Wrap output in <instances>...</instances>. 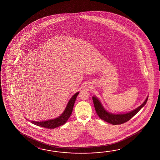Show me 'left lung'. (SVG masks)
<instances>
[{
	"mask_svg": "<svg viewBox=\"0 0 160 160\" xmlns=\"http://www.w3.org/2000/svg\"><path fill=\"white\" fill-rule=\"evenodd\" d=\"M148 98V96L147 97L146 99L145 100L143 103L136 109L129 112L128 113L118 114L109 113L105 110L104 108L103 107V106L102 104V103L100 102L99 100L98 99L97 97H92V100L94 102L95 111L98 115L99 117V118L108 123H110L113 125H117V124H121L126 123L127 121L130 120L133 116L136 115L137 113L141 110L142 108L146 104Z\"/></svg>",
	"mask_w": 160,
	"mask_h": 160,
	"instance_id": "1",
	"label": "left lung"
}]
</instances>
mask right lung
Here are the masks:
<instances>
[{
    "label": "right lung",
    "instance_id": "right-lung-1",
    "mask_svg": "<svg viewBox=\"0 0 160 160\" xmlns=\"http://www.w3.org/2000/svg\"><path fill=\"white\" fill-rule=\"evenodd\" d=\"M79 94V92H78L71 97V99L68 101V105L66 106L65 110L63 111V113L58 118L42 122L31 121V122L36 126L48 129H54L59 126L63 125L68 120L69 117L71 116L76 97Z\"/></svg>",
    "mask_w": 160,
    "mask_h": 160
}]
</instances>
